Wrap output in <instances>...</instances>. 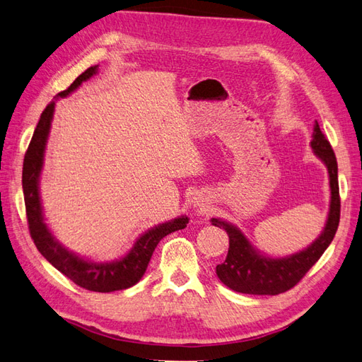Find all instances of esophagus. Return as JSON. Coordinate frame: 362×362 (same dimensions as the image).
I'll list each match as a JSON object with an SVG mask.
<instances>
[{
  "instance_id": "esophagus-1",
  "label": "esophagus",
  "mask_w": 362,
  "mask_h": 362,
  "mask_svg": "<svg viewBox=\"0 0 362 362\" xmlns=\"http://www.w3.org/2000/svg\"><path fill=\"white\" fill-rule=\"evenodd\" d=\"M204 202H205V200L202 199V197H194V202H192V204H194V206H196V208H200V209H202V208L205 206Z\"/></svg>"
}]
</instances>
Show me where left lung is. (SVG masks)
Listing matches in <instances>:
<instances>
[{
  "label": "left lung",
  "mask_w": 362,
  "mask_h": 362,
  "mask_svg": "<svg viewBox=\"0 0 362 362\" xmlns=\"http://www.w3.org/2000/svg\"><path fill=\"white\" fill-rule=\"evenodd\" d=\"M312 148L315 154L325 163L330 175V211L321 236L308 248L299 251L296 255L272 259L259 255L250 245L248 239L234 225L221 219H211V223L225 230L230 238L228 255H226L223 264L216 267L217 277L228 288L245 293V295H279V293L295 287L332 243L336 230H338L341 216L338 163H336L330 141L325 139L317 122L313 131Z\"/></svg>",
  "instance_id": "8db88e82"
}]
</instances>
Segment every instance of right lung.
I'll return each instance as SVG.
<instances>
[{"label": "right lung", "mask_w": 362, "mask_h": 362, "mask_svg": "<svg viewBox=\"0 0 362 362\" xmlns=\"http://www.w3.org/2000/svg\"><path fill=\"white\" fill-rule=\"evenodd\" d=\"M98 66H90L81 75H78L72 85L66 90L58 92L57 97L69 95L72 90L77 89L83 81L90 78L97 74ZM55 109V102L52 100L40 117V122L33 131L29 148L24 154L23 163V191H24V204H26V216L29 223L30 238L35 243L38 251L43 255L58 272H62L66 277L77 284L78 287L86 288L89 291L109 293L115 290H124L136 285L141 276L145 274L148 264L153 256L157 243L160 242L168 234L177 230H183L188 223V217L182 216L171 222H165L157 225L154 228L148 230L143 236L134 243L131 251L123 259L115 262L97 264L78 257L77 255L67 251L60 242H58L52 233L49 231L45 223L43 209H41L38 182L41 168L45 160L46 141L50 129Z\"/></svg>", "instance_id": "obj_1"}]
</instances>
